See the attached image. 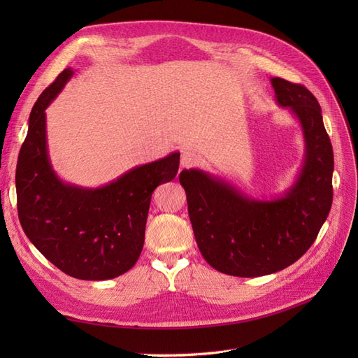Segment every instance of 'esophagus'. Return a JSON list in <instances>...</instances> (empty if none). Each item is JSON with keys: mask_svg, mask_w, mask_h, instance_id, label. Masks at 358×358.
Here are the masks:
<instances>
[{"mask_svg": "<svg viewBox=\"0 0 358 358\" xmlns=\"http://www.w3.org/2000/svg\"><path fill=\"white\" fill-rule=\"evenodd\" d=\"M199 162V155L192 150H183L180 155V169H188L196 166Z\"/></svg>", "mask_w": 358, "mask_h": 358, "instance_id": "34e87169", "label": "esophagus"}]
</instances>
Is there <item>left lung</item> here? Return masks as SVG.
Here are the masks:
<instances>
[{"mask_svg": "<svg viewBox=\"0 0 358 358\" xmlns=\"http://www.w3.org/2000/svg\"><path fill=\"white\" fill-rule=\"evenodd\" d=\"M278 106L297 119L305 159L280 196L257 199L200 169L182 170L188 213L201 255L221 273L257 278L279 272L305 254L333 201V148L321 107L303 85L270 79Z\"/></svg>", "mask_w": 358, "mask_h": 358, "instance_id": "1", "label": "left lung"}]
</instances>
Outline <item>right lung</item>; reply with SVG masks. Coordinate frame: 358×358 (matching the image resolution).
Returning <instances> with one entry per match:
<instances>
[{
  "label": "right lung",
  "mask_w": 358,
  "mask_h": 358,
  "mask_svg": "<svg viewBox=\"0 0 358 358\" xmlns=\"http://www.w3.org/2000/svg\"><path fill=\"white\" fill-rule=\"evenodd\" d=\"M73 74L64 70L29 113L16 167L17 215L31 243L64 273L106 280L128 272L142 254L150 197L175 179L180 154L136 166L103 187L64 182L49 157L46 109Z\"/></svg>",
  "instance_id": "obj_1"
}]
</instances>
